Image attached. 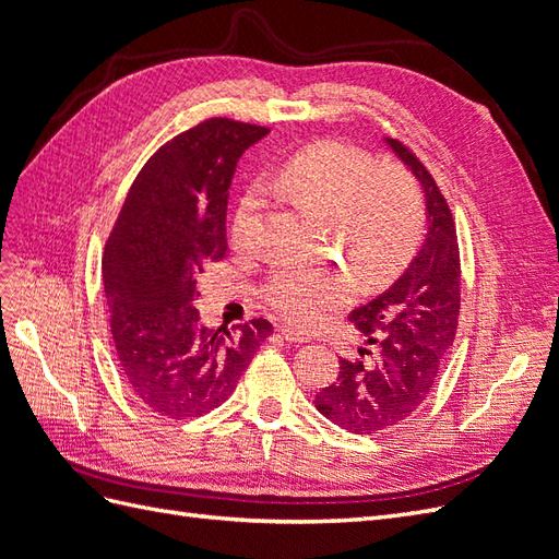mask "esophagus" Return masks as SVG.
I'll return each instance as SVG.
<instances>
[{"label": "esophagus", "mask_w": 559, "mask_h": 559, "mask_svg": "<svg viewBox=\"0 0 559 559\" xmlns=\"http://www.w3.org/2000/svg\"><path fill=\"white\" fill-rule=\"evenodd\" d=\"M277 331L282 333L284 341H289V343H310V335L302 333V331H296V329H289V326H277Z\"/></svg>", "instance_id": "obj_1"}]
</instances>
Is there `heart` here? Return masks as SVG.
Here are the masks:
<instances>
[{
    "label": "heart",
    "mask_w": 559,
    "mask_h": 559,
    "mask_svg": "<svg viewBox=\"0 0 559 559\" xmlns=\"http://www.w3.org/2000/svg\"><path fill=\"white\" fill-rule=\"evenodd\" d=\"M280 191L331 216L335 238L364 275L380 277L411 257L425 212L415 179L399 167H378L364 148L345 142H314L286 158L273 175ZM263 202L249 189L233 216V242L242 247ZM354 292L347 270L333 263L282 259L270 270L261 296L270 310L298 326H310Z\"/></svg>",
    "instance_id": "heart-1"
}]
</instances>
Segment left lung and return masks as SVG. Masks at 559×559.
<instances>
[{"label": "left lung", "mask_w": 559, "mask_h": 559, "mask_svg": "<svg viewBox=\"0 0 559 559\" xmlns=\"http://www.w3.org/2000/svg\"><path fill=\"white\" fill-rule=\"evenodd\" d=\"M384 144L421 186L427 235L394 284L349 312L364 335L361 359H341L335 382L314 396L333 425L364 436L401 425L425 403L460 319V249L448 202L408 148L389 138Z\"/></svg>", "instance_id": "8db88e82"}]
</instances>
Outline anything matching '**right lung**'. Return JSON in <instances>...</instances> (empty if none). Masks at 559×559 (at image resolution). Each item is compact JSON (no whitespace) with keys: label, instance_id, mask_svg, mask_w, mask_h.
<instances>
[{"label":"right lung","instance_id":"right-lung-1","mask_svg":"<svg viewBox=\"0 0 559 559\" xmlns=\"http://www.w3.org/2000/svg\"><path fill=\"white\" fill-rule=\"evenodd\" d=\"M267 128L210 118L177 134L130 186L103 261L118 368L144 408L200 417L238 386L273 324H202L198 275L222 261L235 165Z\"/></svg>","mask_w":559,"mask_h":559}]
</instances>
